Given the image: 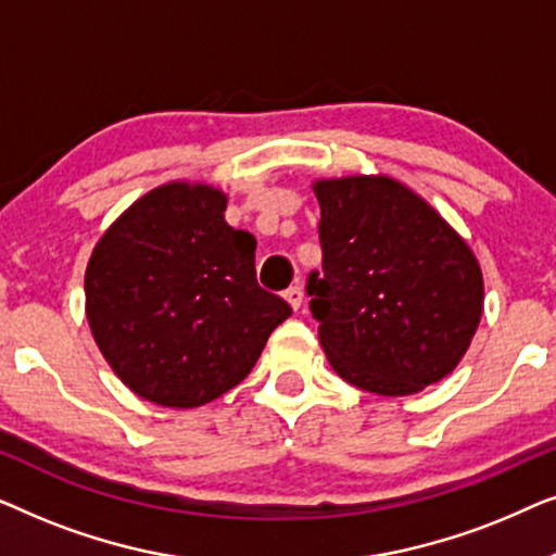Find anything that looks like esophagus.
Returning <instances> with one entry per match:
<instances>
[{"mask_svg":"<svg viewBox=\"0 0 556 556\" xmlns=\"http://www.w3.org/2000/svg\"><path fill=\"white\" fill-rule=\"evenodd\" d=\"M283 295H286V301L291 303L293 311L301 308V303H303V288H301V286H291Z\"/></svg>","mask_w":556,"mask_h":556,"instance_id":"34e87169","label":"esophagus"}]
</instances>
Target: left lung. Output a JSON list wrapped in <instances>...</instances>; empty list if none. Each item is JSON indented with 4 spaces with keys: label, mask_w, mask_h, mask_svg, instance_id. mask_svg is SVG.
<instances>
[{
    "label": "left lung",
    "mask_w": 556,
    "mask_h": 556,
    "mask_svg": "<svg viewBox=\"0 0 556 556\" xmlns=\"http://www.w3.org/2000/svg\"><path fill=\"white\" fill-rule=\"evenodd\" d=\"M321 270L306 293L331 367L359 390L420 392L451 375L483 311L473 253L400 181H318Z\"/></svg>",
    "instance_id": "left-lung-1"
}]
</instances>
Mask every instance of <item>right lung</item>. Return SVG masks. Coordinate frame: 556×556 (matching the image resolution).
I'll return each instance as SVG.
<instances>
[{
  "instance_id": "obj_1",
  "label": "right lung",
  "mask_w": 556,
  "mask_h": 556,
  "mask_svg": "<svg viewBox=\"0 0 556 556\" xmlns=\"http://www.w3.org/2000/svg\"><path fill=\"white\" fill-rule=\"evenodd\" d=\"M225 194L159 187L109 227L90 255V331L139 397L200 407L250 375L293 314L257 286L255 238L225 223Z\"/></svg>"
}]
</instances>
